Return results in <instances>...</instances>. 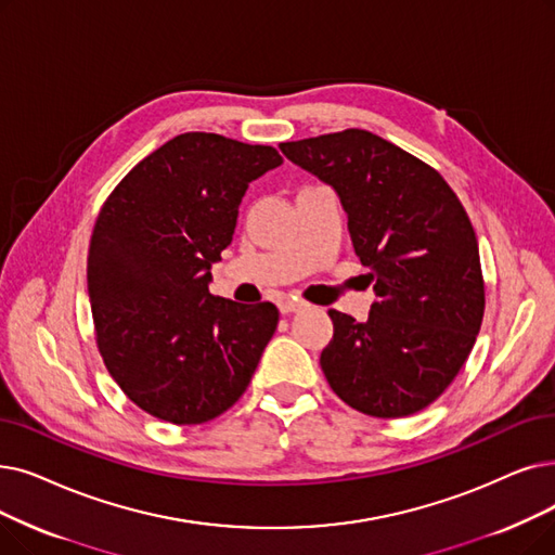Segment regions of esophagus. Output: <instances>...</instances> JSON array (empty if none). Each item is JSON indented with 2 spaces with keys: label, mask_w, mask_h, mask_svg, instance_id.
Returning <instances> with one entry per match:
<instances>
[{
  "label": "esophagus",
  "mask_w": 555,
  "mask_h": 555,
  "mask_svg": "<svg viewBox=\"0 0 555 555\" xmlns=\"http://www.w3.org/2000/svg\"><path fill=\"white\" fill-rule=\"evenodd\" d=\"M301 308H304V301H297V299H291V297H285V299L279 301V310L283 312V315H291V312H297Z\"/></svg>",
  "instance_id": "obj_1"
}]
</instances>
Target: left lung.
Returning a JSON list of instances; mask_svg holds the SVG:
<instances>
[{
	"label": "left lung",
	"mask_w": 555,
	"mask_h": 555,
	"mask_svg": "<svg viewBox=\"0 0 555 555\" xmlns=\"http://www.w3.org/2000/svg\"><path fill=\"white\" fill-rule=\"evenodd\" d=\"M279 147L335 190L374 281L365 322L328 310L333 340L320 358L328 385L370 417L420 413L461 372L483 322L478 243L463 204L433 167L363 129Z\"/></svg>",
	"instance_id": "1"
}]
</instances>
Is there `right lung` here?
<instances>
[{
	"label": "right lung",
	"instance_id": "right-lung-1",
	"mask_svg": "<svg viewBox=\"0 0 555 555\" xmlns=\"http://www.w3.org/2000/svg\"><path fill=\"white\" fill-rule=\"evenodd\" d=\"M274 147L218 133L167 140L117 183L94 224L88 297L104 365L163 422H210L243 397L279 310L212 297V262L231 245L251 181Z\"/></svg>",
	"mask_w": 555,
	"mask_h": 555
}]
</instances>
